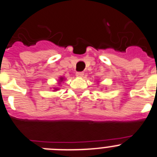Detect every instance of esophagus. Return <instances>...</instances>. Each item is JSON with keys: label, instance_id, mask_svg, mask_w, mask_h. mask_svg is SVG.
<instances>
[{"label": "esophagus", "instance_id": "esophagus-1", "mask_svg": "<svg viewBox=\"0 0 157 157\" xmlns=\"http://www.w3.org/2000/svg\"><path fill=\"white\" fill-rule=\"evenodd\" d=\"M76 76L77 77H83L84 76V72H76Z\"/></svg>", "mask_w": 157, "mask_h": 157}]
</instances>
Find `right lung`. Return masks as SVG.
I'll return each instance as SVG.
<instances>
[{
	"label": "right lung",
	"instance_id": "right-lung-1",
	"mask_svg": "<svg viewBox=\"0 0 157 157\" xmlns=\"http://www.w3.org/2000/svg\"><path fill=\"white\" fill-rule=\"evenodd\" d=\"M63 81V78H59V82H62ZM55 90H57L58 89H55Z\"/></svg>",
	"mask_w": 157,
	"mask_h": 157
}]
</instances>
